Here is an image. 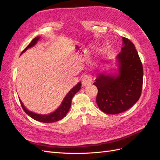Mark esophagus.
I'll list each match as a JSON object with an SVG mask.
<instances>
[{
  "label": "esophagus",
  "mask_w": 160,
  "mask_h": 160,
  "mask_svg": "<svg viewBox=\"0 0 160 160\" xmlns=\"http://www.w3.org/2000/svg\"><path fill=\"white\" fill-rule=\"evenodd\" d=\"M92 83V77L91 75H87L85 76H84V77L82 79V83L84 86L90 85Z\"/></svg>",
  "instance_id": "1"
}]
</instances>
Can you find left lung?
<instances>
[{"mask_svg":"<svg viewBox=\"0 0 160 160\" xmlns=\"http://www.w3.org/2000/svg\"><path fill=\"white\" fill-rule=\"evenodd\" d=\"M122 51L117 55L119 73L98 75L93 85L98 89L96 102L108 114H118L128 110L141 96L143 70L133 43L122 38Z\"/></svg>","mask_w":160,"mask_h":160,"instance_id":"1","label":"left lung"}]
</instances>
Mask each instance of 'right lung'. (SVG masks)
I'll return each mask as SVG.
<instances>
[{
	"mask_svg": "<svg viewBox=\"0 0 160 160\" xmlns=\"http://www.w3.org/2000/svg\"><path fill=\"white\" fill-rule=\"evenodd\" d=\"M39 38H40V37H37L35 38H33L32 41L31 42V43H29V45H28L25 49L22 51V53L26 51L28 48H31L35 45ZM81 87V82H79V83H77V85H75L73 88L71 89V90L67 94V95L65 97L63 101H62V102L61 103L59 107L54 112L48 115H40V114H37L35 113L31 112V111L27 110L25 108V106L23 105L21 99L19 100H20V102L24 111H25L28 115H29L31 118L43 123L55 122H57V121L62 119L67 115V113H68V111L71 105L72 99L73 98L75 94H76L77 92L80 90Z\"/></svg>",
	"mask_w": 160,
	"mask_h": 160,
	"instance_id": "1",
	"label": "right lung"
}]
</instances>
